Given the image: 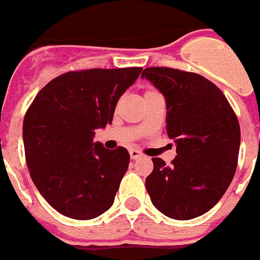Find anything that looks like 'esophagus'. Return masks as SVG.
<instances>
[{
	"label": "esophagus",
	"instance_id": "1",
	"mask_svg": "<svg viewBox=\"0 0 260 260\" xmlns=\"http://www.w3.org/2000/svg\"><path fill=\"white\" fill-rule=\"evenodd\" d=\"M142 156H143V153L141 152V151H138V150H130V157L133 158V160H137V158H141Z\"/></svg>",
	"mask_w": 260,
	"mask_h": 260
}]
</instances>
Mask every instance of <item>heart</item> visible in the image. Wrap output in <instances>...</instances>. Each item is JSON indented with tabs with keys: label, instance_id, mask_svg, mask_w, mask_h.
Here are the masks:
<instances>
[{
	"label": "heart",
	"instance_id": "heart-1",
	"mask_svg": "<svg viewBox=\"0 0 260 260\" xmlns=\"http://www.w3.org/2000/svg\"><path fill=\"white\" fill-rule=\"evenodd\" d=\"M155 92H157L156 89L148 88V89H146V92H144V96H146V95H151V93H155Z\"/></svg>",
	"mask_w": 260,
	"mask_h": 260
}]
</instances>
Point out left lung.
<instances>
[{
    "mask_svg": "<svg viewBox=\"0 0 260 260\" xmlns=\"http://www.w3.org/2000/svg\"><path fill=\"white\" fill-rule=\"evenodd\" d=\"M142 77L165 96V134L177 143L169 167L152 158L153 171L146 178L151 202L171 219L198 217L233 180L241 142L237 116L221 89L197 73L147 68Z\"/></svg>",
    "mask_w": 260,
    "mask_h": 260,
    "instance_id": "1",
    "label": "left lung"
}]
</instances>
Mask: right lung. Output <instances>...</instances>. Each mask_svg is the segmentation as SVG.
<instances>
[{
	"mask_svg": "<svg viewBox=\"0 0 260 260\" xmlns=\"http://www.w3.org/2000/svg\"><path fill=\"white\" fill-rule=\"evenodd\" d=\"M142 68L68 71L40 89L23 119L24 155L32 181L62 215L91 220L112 207L130 161L123 147L93 143L112 123L117 102Z\"/></svg>",
	"mask_w": 260,
	"mask_h": 260,
	"instance_id": "obj_1",
	"label": "right lung"
}]
</instances>
